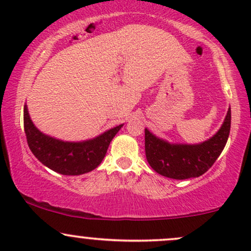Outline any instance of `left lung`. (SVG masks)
Masks as SVG:
<instances>
[{"label":"left lung","mask_w":251,"mask_h":251,"mask_svg":"<svg viewBox=\"0 0 251 251\" xmlns=\"http://www.w3.org/2000/svg\"><path fill=\"white\" fill-rule=\"evenodd\" d=\"M231 125V109L227 111L220 131L197 145H171L145 128L146 159L152 169L164 177L188 179L200 177L214 165L227 142Z\"/></svg>","instance_id":"left-lung-1"}]
</instances>
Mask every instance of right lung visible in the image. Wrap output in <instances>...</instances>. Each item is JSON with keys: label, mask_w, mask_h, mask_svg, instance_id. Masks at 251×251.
Here are the masks:
<instances>
[{"label": "right lung", "mask_w": 251, "mask_h": 251, "mask_svg": "<svg viewBox=\"0 0 251 251\" xmlns=\"http://www.w3.org/2000/svg\"><path fill=\"white\" fill-rule=\"evenodd\" d=\"M24 124L28 146L34 155L43 165L67 176L82 175L98 168L107 152L109 143L123 127V125L117 126L87 142H62L41 133L34 126L27 106L24 109Z\"/></svg>", "instance_id": "obj_1"}]
</instances>
